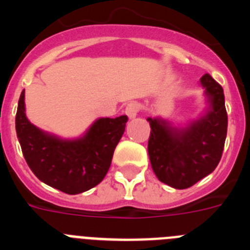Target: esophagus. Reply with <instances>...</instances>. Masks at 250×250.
Here are the masks:
<instances>
[{
    "label": "esophagus",
    "mask_w": 250,
    "mask_h": 250,
    "mask_svg": "<svg viewBox=\"0 0 250 250\" xmlns=\"http://www.w3.org/2000/svg\"><path fill=\"white\" fill-rule=\"evenodd\" d=\"M140 109H141L140 104L136 103V101H132V103H129L126 106H125V114H126L130 119H134L136 115L139 114Z\"/></svg>",
    "instance_id": "obj_1"
}]
</instances>
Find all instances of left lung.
I'll use <instances>...</instances> for the list:
<instances>
[{"instance_id":"1","label":"left lung","mask_w":250,"mask_h":250,"mask_svg":"<svg viewBox=\"0 0 250 250\" xmlns=\"http://www.w3.org/2000/svg\"><path fill=\"white\" fill-rule=\"evenodd\" d=\"M211 100V110L184 131H176L165 121L149 118L150 163L161 183L187 189L214 171L224 150L228 114L223 87L209 74L200 79Z\"/></svg>"}]
</instances>
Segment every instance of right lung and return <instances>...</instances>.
<instances>
[{"mask_svg":"<svg viewBox=\"0 0 250 250\" xmlns=\"http://www.w3.org/2000/svg\"><path fill=\"white\" fill-rule=\"evenodd\" d=\"M21 92L16 112V132L26 163L37 178L66 194H79L105 178L120 141L127 116L99 119L80 140L65 141L34 126L25 115Z\"/></svg>","mask_w":250,"mask_h":250,"instance_id":"right-lung-1","label":"right lung"}]
</instances>
